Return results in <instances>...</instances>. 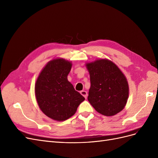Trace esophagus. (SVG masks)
Segmentation results:
<instances>
[{"label": "esophagus", "instance_id": "1", "mask_svg": "<svg viewBox=\"0 0 158 158\" xmlns=\"http://www.w3.org/2000/svg\"><path fill=\"white\" fill-rule=\"evenodd\" d=\"M80 94H81V95H83V96H84L85 99L87 98V96H88V92H86V91H84V90L81 91V92H80Z\"/></svg>", "mask_w": 158, "mask_h": 158}]
</instances>
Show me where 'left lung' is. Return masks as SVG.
Wrapping results in <instances>:
<instances>
[{"label": "left lung", "mask_w": 158, "mask_h": 158, "mask_svg": "<svg viewBox=\"0 0 158 158\" xmlns=\"http://www.w3.org/2000/svg\"><path fill=\"white\" fill-rule=\"evenodd\" d=\"M90 76L88 99L95 111L113 116L125 108L129 94L126 76L113 62L97 59L85 64Z\"/></svg>", "instance_id": "obj_1"}]
</instances>
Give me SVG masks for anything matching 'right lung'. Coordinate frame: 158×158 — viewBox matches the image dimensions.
I'll return each mask as SVG.
<instances>
[{
    "label": "right lung",
    "instance_id": "right-lung-1",
    "mask_svg": "<svg viewBox=\"0 0 158 158\" xmlns=\"http://www.w3.org/2000/svg\"><path fill=\"white\" fill-rule=\"evenodd\" d=\"M72 65L71 61L64 59H52L42 69L35 82L37 103L52 120L64 121L73 116L85 99L68 80Z\"/></svg>",
    "mask_w": 158,
    "mask_h": 158
}]
</instances>
